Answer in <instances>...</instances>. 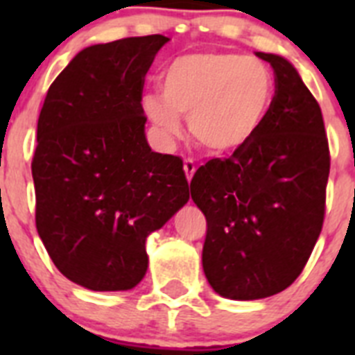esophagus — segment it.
Segmentation results:
<instances>
[{
	"mask_svg": "<svg viewBox=\"0 0 355 355\" xmlns=\"http://www.w3.org/2000/svg\"><path fill=\"white\" fill-rule=\"evenodd\" d=\"M183 168H184V174H187L188 183H190V181H192V178H193V174H196V168H197L196 163H193L192 159H184Z\"/></svg>",
	"mask_w": 355,
	"mask_h": 355,
	"instance_id": "esophagus-1",
	"label": "esophagus"
}]
</instances>
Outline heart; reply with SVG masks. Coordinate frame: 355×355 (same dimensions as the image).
<instances>
[{
  "label": "heart",
  "mask_w": 355,
  "mask_h": 355,
  "mask_svg": "<svg viewBox=\"0 0 355 355\" xmlns=\"http://www.w3.org/2000/svg\"><path fill=\"white\" fill-rule=\"evenodd\" d=\"M162 97L147 94L146 117L167 139L187 117L192 139L213 155H229L256 137L270 114L275 81L258 58L229 51L178 56L159 76Z\"/></svg>",
  "instance_id": "1"
}]
</instances>
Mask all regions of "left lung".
Segmentation results:
<instances>
[{
    "instance_id": "left-lung-1",
    "label": "left lung",
    "mask_w": 355,
    "mask_h": 355,
    "mask_svg": "<svg viewBox=\"0 0 355 355\" xmlns=\"http://www.w3.org/2000/svg\"><path fill=\"white\" fill-rule=\"evenodd\" d=\"M275 74L261 130L227 159L213 158L190 183L208 231L202 268L231 300H258L299 277L322 231L329 180L327 137L318 103L284 56L256 51Z\"/></svg>"
}]
</instances>
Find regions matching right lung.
I'll return each instance as SVG.
<instances>
[{"label":"right lung","mask_w":355,"mask_h":355,"mask_svg":"<svg viewBox=\"0 0 355 355\" xmlns=\"http://www.w3.org/2000/svg\"><path fill=\"white\" fill-rule=\"evenodd\" d=\"M168 37L81 49L49 87L31 174L37 231L55 266L92 291H126L149 265L146 240L190 199L183 162L150 149L144 78Z\"/></svg>","instance_id":"right-lung-1"}]
</instances>
